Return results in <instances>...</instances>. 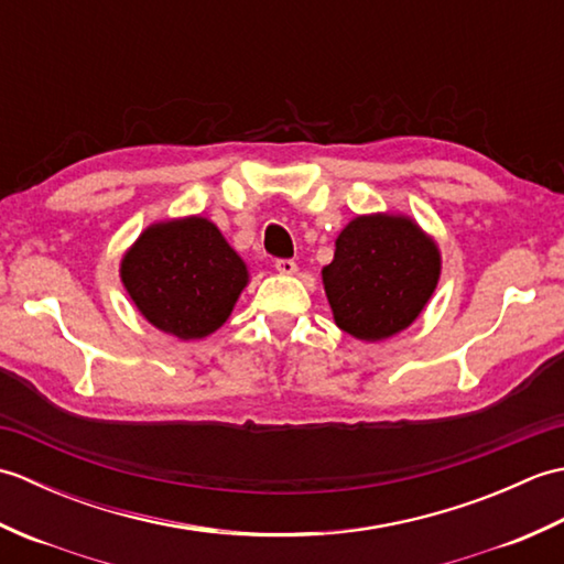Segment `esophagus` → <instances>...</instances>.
I'll return each instance as SVG.
<instances>
[{
    "label": "esophagus",
    "instance_id": "34e87169",
    "mask_svg": "<svg viewBox=\"0 0 564 564\" xmlns=\"http://www.w3.org/2000/svg\"><path fill=\"white\" fill-rule=\"evenodd\" d=\"M275 271L291 275L297 271V263L293 259H275Z\"/></svg>",
    "mask_w": 564,
    "mask_h": 564
}]
</instances>
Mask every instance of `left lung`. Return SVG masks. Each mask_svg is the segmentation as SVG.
Masks as SVG:
<instances>
[{
  "label": "left lung",
  "mask_w": 564,
  "mask_h": 564,
  "mask_svg": "<svg viewBox=\"0 0 564 564\" xmlns=\"http://www.w3.org/2000/svg\"><path fill=\"white\" fill-rule=\"evenodd\" d=\"M441 254L431 237L404 215H358L337 237L322 269L334 322L364 341L406 329L434 293Z\"/></svg>",
  "instance_id": "8db88e82"
}]
</instances>
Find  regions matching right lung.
<instances>
[{
	"instance_id": "obj_1",
	"label": "right lung",
	"mask_w": 564,
	"mask_h": 564,
	"mask_svg": "<svg viewBox=\"0 0 564 564\" xmlns=\"http://www.w3.org/2000/svg\"><path fill=\"white\" fill-rule=\"evenodd\" d=\"M121 281L150 325L188 341L225 325L249 273L218 227L191 215L150 225L126 251Z\"/></svg>"
}]
</instances>
